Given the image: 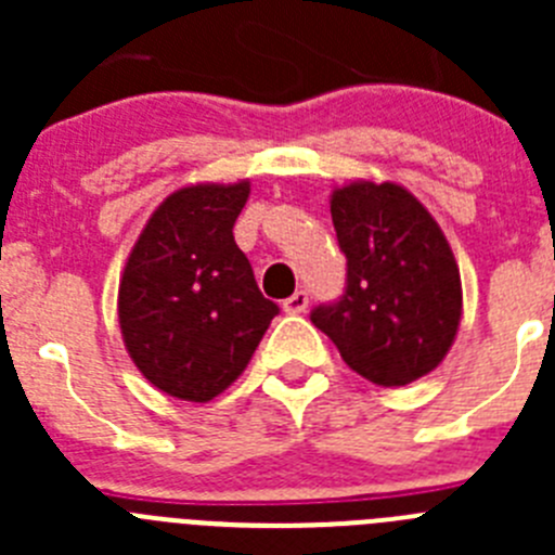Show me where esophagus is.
Returning <instances> with one entry per match:
<instances>
[{"label":"esophagus","mask_w":555,"mask_h":555,"mask_svg":"<svg viewBox=\"0 0 555 555\" xmlns=\"http://www.w3.org/2000/svg\"><path fill=\"white\" fill-rule=\"evenodd\" d=\"M306 308H308V292H302V288L283 300V311H286V313H302Z\"/></svg>","instance_id":"esophagus-1"}]
</instances>
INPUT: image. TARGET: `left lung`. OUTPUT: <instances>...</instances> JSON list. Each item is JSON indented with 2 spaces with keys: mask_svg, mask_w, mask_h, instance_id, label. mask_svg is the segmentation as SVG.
Listing matches in <instances>:
<instances>
[{
  "mask_svg": "<svg viewBox=\"0 0 555 555\" xmlns=\"http://www.w3.org/2000/svg\"><path fill=\"white\" fill-rule=\"evenodd\" d=\"M331 217L347 258L345 292L311 322L345 364L377 386H405L439 366L461 320V278L428 210L395 183L333 191Z\"/></svg>",
  "mask_w": 555,
  "mask_h": 555,
  "instance_id": "left-lung-1",
  "label": "left lung"
}]
</instances>
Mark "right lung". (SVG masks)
Returning a JSON list of instances; mask_svg holds the SVG:
<instances>
[{
  "mask_svg": "<svg viewBox=\"0 0 555 555\" xmlns=\"http://www.w3.org/2000/svg\"><path fill=\"white\" fill-rule=\"evenodd\" d=\"M247 197V183L175 191L121 274L127 352L152 386L180 400L208 403L228 389L281 313L233 238Z\"/></svg>",
  "mask_w": 555,
  "mask_h": 555,
  "instance_id": "1",
  "label": "right lung"
}]
</instances>
